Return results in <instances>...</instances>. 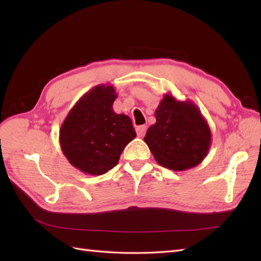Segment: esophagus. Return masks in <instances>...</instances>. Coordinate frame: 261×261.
I'll use <instances>...</instances> for the list:
<instances>
[{
	"instance_id": "obj_1",
	"label": "esophagus",
	"mask_w": 261,
	"mask_h": 261,
	"mask_svg": "<svg viewBox=\"0 0 261 261\" xmlns=\"http://www.w3.org/2000/svg\"><path fill=\"white\" fill-rule=\"evenodd\" d=\"M146 129H147L146 125H139V126H137V127H136V131H137L138 137H143V136H145Z\"/></svg>"
}]
</instances>
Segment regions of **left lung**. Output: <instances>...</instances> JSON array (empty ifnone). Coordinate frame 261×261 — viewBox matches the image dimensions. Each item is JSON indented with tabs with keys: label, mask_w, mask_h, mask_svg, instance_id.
<instances>
[{
	"label": "left lung",
	"mask_w": 261,
	"mask_h": 261,
	"mask_svg": "<svg viewBox=\"0 0 261 261\" xmlns=\"http://www.w3.org/2000/svg\"><path fill=\"white\" fill-rule=\"evenodd\" d=\"M154 116L156 123L148 127L143 140L160 166L181 171L203 162L212 135L196 104L165 94Z\"/></svg>",
	"instance_id": "8db88e82"
}]
</instances>
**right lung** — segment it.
<instances>
[{
  "instance_id": "right-lung-1",
  "label": "right lung",
  "mask_w": 261,
  "mask_h": 261,
  "mask_svg": "<svg viewBox=\"0 0 261 261\" xmlns=\"http://www.w3.org/2000/svg\"><path fill=\"white\" fill-rule=\"evenodd\" d=\"M116 96L112 85L93 87L76 102L60 126L62 151L82 173H108L137 137L129 116L113 111Z\"/></svg>"
}]
</instances>
